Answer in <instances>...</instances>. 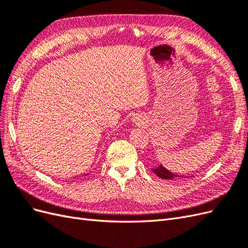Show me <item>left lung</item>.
<instances>
[{"instance_id": "left-lung-1", "label": "left lung", "mask_w": 248, "mask_h": 248, "mask_svg": "<svg viewBox=\"0 0 248 248\" xmlns=\"http://www.w3.org/2000/svg\"><path fill=\"white\" fill-rule=\"evenodd\" d=\"M152 170L155 172L157 176L160 177L161 179H164V180L176 179V178H183V176H180L178 174H174V172L170 171L169 170H167L166 168H164L162 164H160V166H158L157 168L152 169Z\"/></svg>"}]
</instances>
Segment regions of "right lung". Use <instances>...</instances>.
Instances as JSON below:
<instances>
[{"instance_id": "add662e5", "label": "right lung", "mask_w": 248, "mask_h": 248, "mask_svg": "<svg viewBox=\"0 0 248 248\" xmlns=\"http://www.w3.org/2000/svg\"><path fill=\"white\" fill-rule=\"evenodd\" d=\"M86 175H89V174H86Z\"/></svg>"}]
</instances>
